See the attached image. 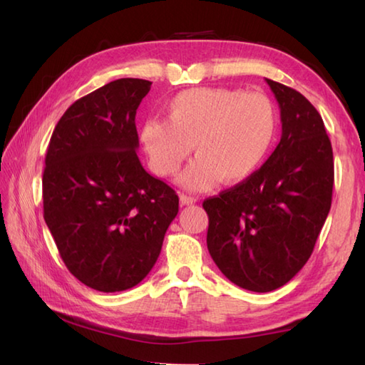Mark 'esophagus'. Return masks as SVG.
Wrapping results in <instances>:
<instances>
[{"instance_id":"esophagus-1","label":"esophagus","mask_w":365,"mask_h":365,"mask_svg":"<svg viewBox=\"0 0 365 365\" xmlns=\"http://www.w3.org/2000/svg\"><path fill=\"white\" fill-rule=\"evenodd\" d=\"M180 203H181V206H189V205L197 203V198L192 197V195H187V193H181Z\"/></svg>"}]
</instances>
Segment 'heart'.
Segmentation results:
<instances>
[{
  "label": "heart",
  "mask_w": 365,
  "mask_h": 365,
  "mask_svg": "<svg viewBox=\"0 0 365 365\" xmlns=\"http://www.w3.org/2000/svg\"><path fill=\"white\" fill-rule=\"evenodd\" d=\"M277 133L272 102L259 93L235 88H192L165 107V121H146L140 143L155 175L172 176L189 158L181 182L205 190L222 180L237 184L254 175L269 154Z\"/></svg>",
  "instance_id": "b5f03b06"
}]
</instances>
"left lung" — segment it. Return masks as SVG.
Listing matches in <instances>:
<instances>
[{
  "label": "left lung",
  "instance_id": "left-lung-1",
  "mask_svg": "<svg viewBox=\"0 0 365 365\" xmlns=\"http://www.w3.org/2000/svg\"><path fill=\"white\" fill-rule=\"evenodd\" d=\"M280 107L282 137L262 168L206 198V244L222 274L249 292L292 280L314 252L332 202L331 140L317 108L266 78Z\"/></svg>",
  "mask_w": 365,
  "mask_h": 365
}]
</instances>
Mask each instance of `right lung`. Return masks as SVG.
I'll list each match as a JSON object with an SVG mask.
<instances>
[{
	"label": "right lung",
	"mask_w": 365,
	"mask_h": 365,
	"mask_svg": "<svg viewBox=\"0 0 365 365\" xmlns=\"http://www.w3.org/2000/svg\"><path fill=\"white\" fill-rule=\"evenodd\" d=\"M151 85L120 78L76 101L47 148L43 219L72 276L103 293L148 276L180 206L135 153L137 108Z\"/></svg>",
	"instance_id": "right-lung-1"
}]
</instances>
